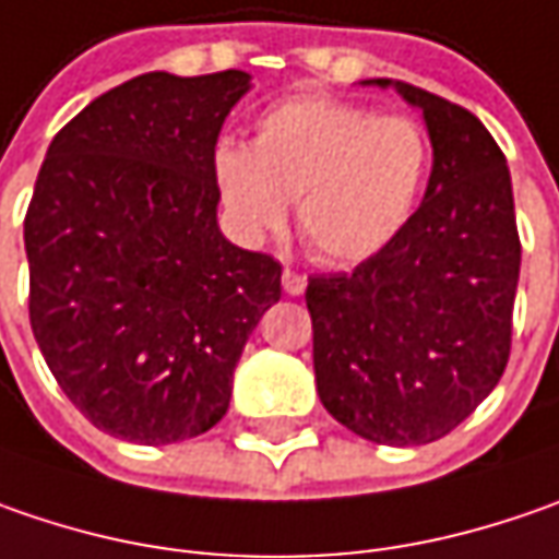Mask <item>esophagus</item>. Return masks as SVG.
<instances>
[{"label":"esophagus","instance_id":"1","mask_svg":"<svg viewBox=\"0 0 559 559\" xmlns=\"http://www.w3.org/2000/svg\"><path fill=\"white\" fill-rule=\"evenodd\" d=\"M281 287H284V294L300 297V294L306 290V275L294 272V269H284V272H281Z\"/></svg>","mask_w":559,"mask_h":559}]
</instances>
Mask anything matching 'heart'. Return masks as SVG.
Returning <instances> with one entry per match:
<instances>
[{
  "label": "heart",
  "instance_id": "1",
  "mask_svg": "<svg viewBox=\"0 0 559 559\" xmlns=\"http://www.w3.org/2000/svg\"><path fill=\"white\" fill-rule=\"evenodd\" d=\"M431 140L406 115L297 96L265 109L253 140L212 150V181L243 240L278 234L287 200L304 247L328 265H356L391 247L423 200Z\"/></svg>",
  "mask_w": 559,
  "mask_h": 559
}]
</instances>
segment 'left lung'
<instances>
[{
	"label": "left lung",
	"instance_id": "8db88e82",
	"mask_svg": "<svg viewBox=\"0 0 559 559\" xmlns=\"http://www.w3.org/2000/svg\"><path fill=\"white\" fill-rule=\"evenodd\" d=\"M435 146L423 206L353 272L312 275V366L325 409L366 441L444 438L507 369L520 281L513 187L498 140L473 111L403 81Z\"/></svg>",
	"mask_w": 559,
	"mask_h": 559
}]
</instances>
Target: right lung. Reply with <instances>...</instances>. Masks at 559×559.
<instances>
[{"label": "right lung", "instance_id": "obj_1", "mask_svg": "<svg viewBox=\"0 0 559 559\" xmlns=\"http://www.w3.org/2000/svg\"><path fill=\"white\" fill-rule=\"evenodd\" d=\"M250 74H140L78 111L24 215L31 328L64 397L134 444L228 413L234 366L281 265L228 243L212 150Z\"/></svg>", "mask_w": 559, "mask_h": 559}]
</instances>
